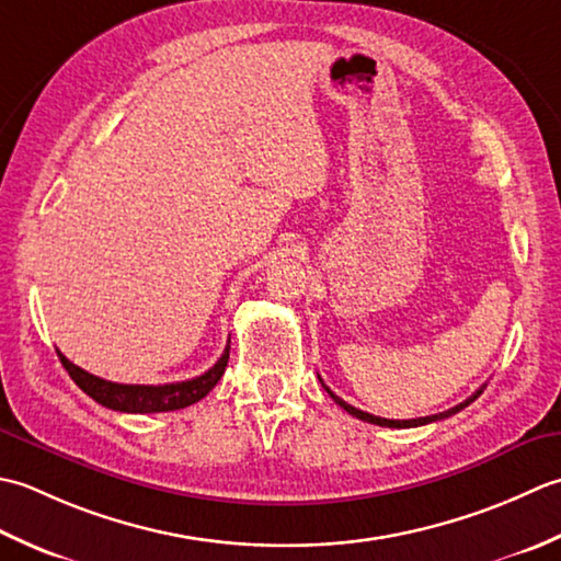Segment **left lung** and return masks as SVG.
I'll list each match as a JSON object with an SVG mask.
<instances>
[{
	"instance_id": "obj_1",
	"label": "left lung",
	"mask_w": 561,
	"mask_h": 561,
	"mask_svg": "<svg viewBox=\"0 0 561 561\" xmlns=\"http://www.w3.org/2000/svg\"><path fill=\"white\" fill-rule=\"evenodd\" d=\"M319 382H322V377H319ZM322 387H324V390L331 394V399H334V402H336L341 409H346V411H348L351 416H356V419H360V421H368V424H375V426H387V428H416V426H426V424H431V421L448 419V416L457 414V411H460V409L470 407V404L474 402V399L484 392V387H482V390H477L470 399H465L462 404H457V407H453V409H448V411H443V414H433V416H424V419L394 421V419H380V416H373V414H368V411H360V409H356V407H351V404H346V402H344V399H341V397H336L334 392H331L324 382H322Z\"/></svg>"
}]
</instances>
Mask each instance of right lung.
<instances>
[{
  "mask_svg": "<svg viewBox=\"0 0 561 561\" xmlns=\"http://www.w3.org/2000/svg\"><path fill=\"white\" fill-rule=\"evenodd\" d=\"M57 356H60V363L65 365V370L70 373L79 390L87 392L101 407L125 411V414H159V411H176L191 407L208 394L213 387L220 382V377L227 368L230 346L225 348L220 360H217L208 373L193 377V380L171 385H121L101 380V377L82 370L72 360H67L60 351H57Z\"/></svg>",
  "mask_w": 561,
  "mask_h": 561,
  "instance_id": "obj_1",
  "label": "right lung"
}]
</instances>
